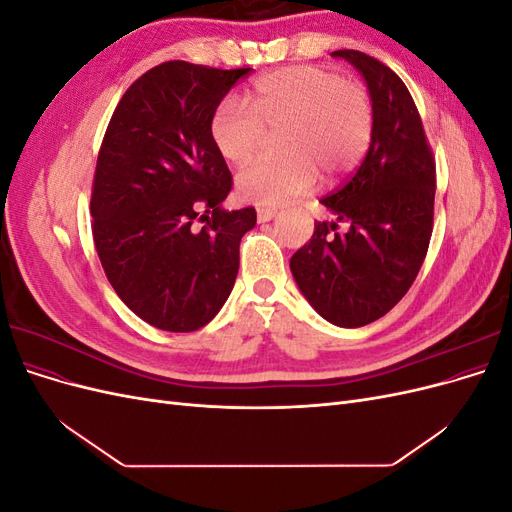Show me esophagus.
Here are the masks:
<instances>
[{
  "label": "esophagus",
  "mask_w": 512,
  "mask_h": 512,
  "mask_svg": "<svg viewBox=\"0 0 512 512\" xmlns=\"http://www.w3.org/2000/svg\"><path fill=\"white\" fill-rule=\"evenodd\" d=\"M275 209H271V207H260L258 211H256V215H258V222H269V220H273L275 218Z\"/></svg>",
  "instance_id": "esophagus-1"
}]
</instances>
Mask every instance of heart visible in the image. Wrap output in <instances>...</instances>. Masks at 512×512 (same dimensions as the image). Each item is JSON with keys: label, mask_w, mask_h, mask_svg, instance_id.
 <instances>
[{"label": "heart", "mask_w": 512, "mask_h": 512, "mask_svg": "<svg viewBox=\"0 0 512 512\" xmlns=\"http://www.w3.org/2000/svg\"><path fill=\"white\" fill-rule=\"evenodd\" d=\"M245 104L222 102L211 117V141L230 164H243L277 134L282 153L241 168L237 190L247 203L277 207L359 164L374 130L367 89L318 66L269 72L247 89Z\"/></svg>", "instance_id": "heart-1"}]
</instances>
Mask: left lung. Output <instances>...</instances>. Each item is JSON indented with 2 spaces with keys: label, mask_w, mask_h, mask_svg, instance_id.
I'll return each mask as SVG.
<instances>
[{
  "label": "left lung",
  "mask_w": 512,
  "mask_h": 512,
  "mask_svg": "<svg viewBox=\"0 0 512 512\" xmlns=\"http://www.w3.org/2000/svg\"><path fill=\"white\" fill-rule=\"evenodd\" d=\"M331 55L361 72L374 130L356 173L322 198L337 220L316 224L290 258V271L324 320L356 329L391 312L421 271L433 230L436 162L404 81L361 51ZM337 221L349 230L337 233Z\"/></svg>",
  "instance_id": "obj_1"
}]
</instances>
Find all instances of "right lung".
I'll use <instances>...</instances> for the list:
<instances>
[{
    "label": "right lung",
    "instance_id": "right-lung-1",
    "mask_svg": "<svg viewBox=\"0 0 512 512\" xmlns=\"http://www.w3.org/2000/svg\"><path fill=\"white\" fill-rule=\"evenodd\" d=\"M252 68L166 61L136 79L108 121L91 190V232L108 282L151 327L190 333L235 286L256 209H222L232 175L209 123Z\"/></svg>",
    "mask_w": 512,
    "mask_h": 512
}]
</instances>
